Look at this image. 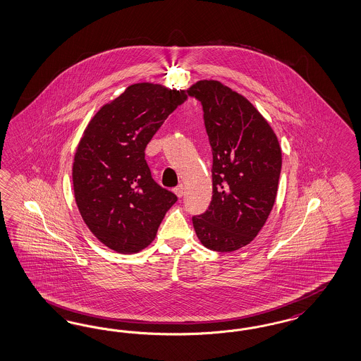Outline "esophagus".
<instances>
[{
	"label": "esophagus",
	"instance_id": "1",
	"mask_svg": "<svg viewBox=\"0 0 361 361\" xmlns=\"http://www.w3.org/2000/svg\"><path fill=\"white\" fill-rule=\"evenodd\" d=\"M173 192L177 195V197H183L184 193H185V188H184L183 184H180V185H177V187L174 188Z\"/></svg>",
	"mask_w": 361,
	"mask_h": 361
}]
</instances>
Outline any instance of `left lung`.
Wrapping results in <instances>:
<instances>
[{"instance_id": "8db88e82", "label": "left lung", "mask_w": 361, "mask_h": 361, "mask_svg": "<svg viewBox=\"0 0 361 361\" xmlns=\"http://www.w3.org/2000/svg\"><path fill=\"white\" fill-rule=\"evenodd\" d=\"M202 102L212 147V202L192 217L202 245L231 252L254 240L274 205L282 152L274 130L252 103L217 80L188 90Z\"/></svg>"}]
</instances>
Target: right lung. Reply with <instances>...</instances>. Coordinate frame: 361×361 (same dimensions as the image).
Returning a JSON list of instances; mask_svg holds the SVG:
<instances>
[{"instance_id": "add662e5", "label": "right lung", "mask_w": 361, "mask_h": 361, "mask_svg": "<svg viewBox=\"0 0 361 361\" xmlns=\"http://www.w3.org/2000/svg\"><path fill=\"white\" fill-rule=\"evenodd\" d=\"M185 90L135 83L92 116L76 147L75 202L90 231L121 254L150 245L168 209L177 202L152 178L145 159L164 121L187 101Z\"/></svg>"}]
</instances>
